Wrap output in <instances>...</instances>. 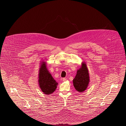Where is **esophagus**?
<instances>
[{"label": "esophagus", "mask_w": 126, "mask_h": 126, "mask_svg": "<svg viewBox=\"0 0 126 126\" xmlns=\"http://www.w3.org/2000/svg\"><path fill=\"white\" fill-rule=\"evenodd\" d=\"M66 78H63V81H64V82H65V81H66Z\"/></svg>", "instance_id": "obj_1"}]
</instances>
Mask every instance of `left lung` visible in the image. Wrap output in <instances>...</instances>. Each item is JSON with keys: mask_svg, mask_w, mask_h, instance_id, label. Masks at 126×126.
Instances as JSON below:
<instances>
[{"mask_svg": "<svg viewBox=\"0 0 126 126\" xmlns=\"http://www.w3.org/2000/svg\"><path fill=\"white\" fill-rule=\"evenodd\" d=\"M73 82L75 89L78 92H83L87 88L89 83V76L87 67L84 63H82L81 68L77 71Z\"/></svg>", "mask_w": 126, "mask_h": 126, "instance_id": "obj_1", "label": "left lung"}]
</instances>
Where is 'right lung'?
Listing matches in <instances>:
<instances>
[{"label":"right lung","mask_w":126,"mask_h":126,"mask_svg":"<svg viewBox=\"0 0 126 126\" xmlns=\"http://www.w3.org/2000/svg\"><path fill=\"white\" fill-rule=\"evenodd\" d=\"M39 84L44 94H52L57 88L58 83L48 71L45 62H42L39 74Z\"/></svg>","instance_id":"1"}]
</instances>
